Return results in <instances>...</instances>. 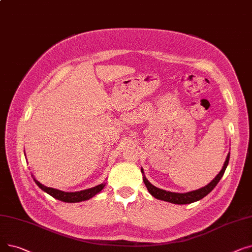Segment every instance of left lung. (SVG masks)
<instances>
[{"label": "left lung", "mask_w": 252, "mask_h": 252, "mask_svg": "<svg viewBox=\"0 0 252 252\" xmlns=\"http://www.w3.org/2000/svg\"><path fill=\"white\" fill-rule=\"evenodd\" d=\"M229 159H230V153H228L226 161L223 163V166L221 168V170L219 173V175H217V177L211 181L209 184H207L206 186L195 190V191H191V192H187V193H176V192H169V191H165L162 189L157 188L146 179L144 175V169L141 168L142 175H143V182L146 186L148 192L154 197L156 199L159 200H163L166 202H170V203H175V204H189L195 201H198L202 199L203 197H205L208 193H210L215 189V187L218 185V183L220 182V180L221 179V177L224 174V170H226L228 163H229Z\"/></svg>", "instance_id": "obj_1"}]
</instances>
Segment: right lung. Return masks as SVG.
<instances>
[{
    "instance_id": "add662e5",
    "label": "right lung",
    "mask_w": 252,
    "mask_h": 252,
    "mask_svg": "<svg viewBox=\"0 0 252 252\" xmlns=\"http://www.w3.org/2000/svg\"><path fill=\"white\" fill-rule=\"evenodd\" d=\"M24 155H25V153H24ZM33 181L35 182V184L37 185V186L41 188L44 192L48 193L49 195L56 198V199H58L60 201L68 202V203H74V202H81V201L89 200L90 198L94 197L96 194L101 192L102 189L105 187V185H106V183H102V184L98 185V186H96V187L86 189V190H83V191L64 192V191H61V190H58V189H54V188H50V187L45 186V185L39 183L34 177H33Z\"/></svg>"
}]
</instances>
